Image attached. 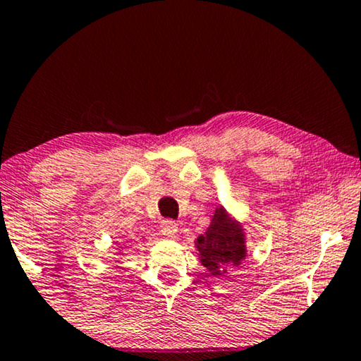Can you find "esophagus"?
Returning a JSON list of instances; mask_svg holds the SVG:
<instances>
[{"label":"esophagus","mask_w":361,"mask_h":361,"mask_svg":"<svg viewBox=\"0 0 361 361\" xmlns=\"http://www.w3.org/2000/svg\"><path fill=\"white\" fill-rule=\"evenodd\" d=\"M177 230H179V226H177V224H176L174 220H171V219L162 220V224H161L162 235H166V236H174V235L177 233Z\"/></svg>","instance_id":"esophagus-1"}]
</instances>
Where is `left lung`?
<instances>
[{
	"mask_svg": "<svg viewBox=\"0 0 361 361\" xmlns=\"http://www.w3.org/2000/svg\"><path fill=\"white\" fill-rule=\"evenodd\" d=\"M195 246L202 264L214 276H221L226 268L238 266L246 256L241 228H236L221 209L215 212L212 225L205 235L197 238Z\"/></svg>",
	"mask_w": 361,
	"mask_h": 361,
	"instance_id": "1",
	"label": "left lung"
}]
</instances>
